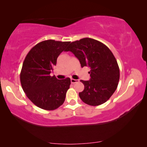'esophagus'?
Segmentation results:
<instances>
[{"instance_id":"esophagus-1","label":"esophagus","mask_w":147,"mask_h":147,"mask_svg":"<svg viewBox=\"0 0 147 147\" xmlns=\"http://www.w3.org/2000/svg\"><path fill=\"white\" fill-rule=\"evenodd\" d=\"M77 82H79V80H75V79H71V84H75V83H77Z\"/></svg>"}]
</instances>
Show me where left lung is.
Segmentation results:
<instances>
[{
	"label": "left lung",
	"mask_w": 147,
	"mask_h": 147,
	"mask_svg": "<svg viewBox=\"0 0 147 147\" xmlns=\"http://www.w3.org/2000/svg\"><path fill=\"white\" fill-rule=\"evenodd\" d=\"M71 51L82 67H90V80L81 82L84 90L79 96L84 103L99 106L107 101L117 88L120 69L113 53L104 43L91 38L71 42L65 51Z\"/></svg>",
	"instance_id": "obj_1"
}]
</instances>
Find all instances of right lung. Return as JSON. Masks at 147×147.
Listing matches in <instances>:
<instances>
[{
  "label": "right lung",
  "instance_id": "right-lung-1",
  "mask_svg": "<svg viewBox=\"0 0 147 147\" xmlns=\"http://www.w3.org/2000/svg\"><path fill=\"white\" fill-rule=\"evenodd\" d=\"M69 43L52 39L41 41L30 50L24 60L20 74L22 88L27 98L41 109L55 110L65 101L70 78L59 80L50 73L58 56Z\"/></svg>",
  "mask_w": 147,
  "mask_h": 147
}]
</instances>
